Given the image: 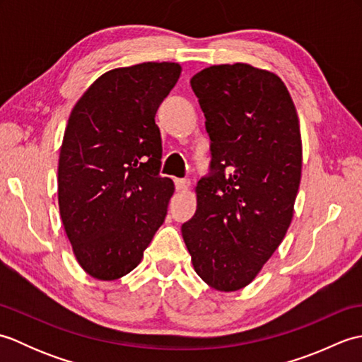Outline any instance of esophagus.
I'll return each instance as SVG.
<instances>
[{"mask_svg":"<svg viewBox=\"0 0 362 362\" xmlns=\"http://www.w3.org/2000/svg\"><path fill=\"white\" fill-rule=\"evenodd\" d=\"M175 189L177 191H187L189 188V180L188 179H175Z\"/></svg>","mask_w":362,"mask_h":362,"instance_id":"esophagus-1","label":"esophagus"}]
</instances>
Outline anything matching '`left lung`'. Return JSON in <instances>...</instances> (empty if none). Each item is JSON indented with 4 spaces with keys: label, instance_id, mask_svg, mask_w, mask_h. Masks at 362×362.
<instances>
[{
    "label": "left lung",
    "instance_id": "8db88e82",
    "mask_svg": "<svg viewBox=\"0 0 362 362\" xmlns=\"http://www.w3.org/2000/svg\"><path fill=\"white\" fill-rule=\"evenodd\" d=\"M191 88L211 163L182 236L197 275L232 292L255 279L291 226L302 177L298 117L279 76L247 64L205 68Z\"/></svg>",
    "mask_w": 362,
    "mask_h": 362
}]
</instances>
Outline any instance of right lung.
Listing matches in <instances>:
<instances>
[{
    "instance_id": "add662e5",
    "label": "right lung",
    "mask_w": 362,
    "mask_h": 362,
    "mask_svg": "<svg viewBox=\"0 0 362 362\" xmlns=\"http://www.w3.org/2000/svg\"><path fill=\"white\" fill-rule=\"evenodd\" d=\"M173 62L115 68L73 107L59 156V210L74 257L98 280L140 264L174 183L160 177L156 113L180 78Z\"/></svg>"
}]
</instances>
